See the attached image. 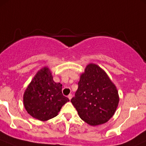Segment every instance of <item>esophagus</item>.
Returning a JSON list of instances; mask_svg holds the SVG:
<instances>
[{
	"label": "esophagus",
	"mask_w": 146,
	"mask_h": 146,
	"mask_svg": "<svg viewBox=\"0 0 146 146\" xmlns=\"http://www.w3.org/2000/svg\"><path fill=\"white\" fill-rule=\"evenodd\" d=\"M72 97H73V95H71V94H69V95H68V99H69V100H71Z\"/></svg>",
	"instance_id": "34e87169"
}]
</instances>
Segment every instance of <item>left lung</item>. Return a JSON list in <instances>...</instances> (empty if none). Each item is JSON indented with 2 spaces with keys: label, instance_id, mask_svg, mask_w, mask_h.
I'll use <instances>...</instances> for the list:
<instances>
[{
  "label": "left lung",
  "instance_id": "8db88e82",
  "mask_svg": "<svg viewBox=\"0 0 146 146\" xmlns=\"http://www.w3.org/2000/svg\"><path fill=\"white\" fill-rule=\"evenodd\" d=\"M70 102L80 119L90 126H98L113 117L119 97L106 72L97 64H90L80 75L78 88Z\"/></svg>",
  "mask_w": 146,
  "mask_h": 146
}]
</instances>
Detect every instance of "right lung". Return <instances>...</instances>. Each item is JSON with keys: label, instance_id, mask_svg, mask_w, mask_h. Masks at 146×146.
I'll use <instances>...</instances> for the list:
<instances>
[{"label": "right lung", "instance_id": "1", "mask_svg": "<svg viewBox=\"0 0 146 146\" xmlns=\"http://www.w3.org/2000/svg\"><path fill=\"white\" fill-rule=\"evenodd\" d=\"M68 102V98L62 94V85L54 81L47 66L36 73L23 95V104L28 114L42 121L56 117Z\"/></svg>", "mask_w": 146, "mask_h": 146}]
</instances>
